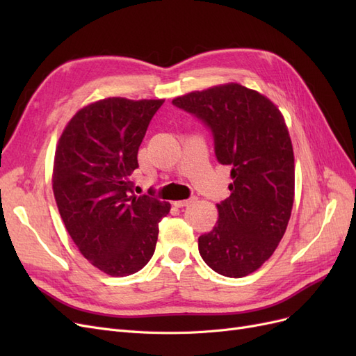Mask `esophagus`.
Listing matches in <instances>:
<instances>
[{"label":"esophagus","instance_id":"esophagus-1","mask_svg":"<svg viewBox=\"0 0 356 356\" xmlns=\"http://www.w3.org/2000/svg\"><path fill=\"white\" fill-rule=\"evenodd\" d=\"M197 199L196 197H190V199H187V200H175L174 202V207H177V208H184V207H188V204H191V203H195Z\"/></svg>","mask_w":356,"mask_h":356}]
</instances>
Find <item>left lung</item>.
Returning a JSON list of instances; mask_svg holds the SVG:
<instances>
[{
	"label": "left lung",
	"mask_w": 356,
	"mask_h": 356,
	"mask_svg": "<svg viewBox=\"0 0 356 356\" xmlns=\"http://www.w3.org/2000/svg\"><path fill=\"white\" fill-rule=\"evenodd\" d=\"M172 104L209 126L215 156L232 166V193L217 203V224L199 238V252L222 276H248L272 257L293 211L294 152L285 118L264 95L239 83L190 92Z\"/></svg>",
	"instance_id": "1"
}]
</instances>
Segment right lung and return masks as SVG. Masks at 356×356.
Here are the masks:
<instances>
[{
	"mask_svg": "<svg viewBox=\"0 0 356 356\" xmlns=\"http://www.w3.org/2000/svg\"><path fill=\"white\" fill-rule=\"evenodd\" d=\"M165 99L105 98L83 106L59 138L53 195L71 239L101 272L134 275L153 257L170 203L131 196L147 127Z\"/></svg>",
	"mask_w": 356,
	"mask_h": 356,
	"instance_id": "1",
	"label": "right lung"
}]
</instances>
